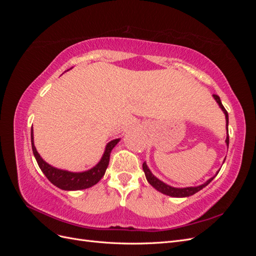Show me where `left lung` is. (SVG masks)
Returning <instances> with one entry per match:
<instances>
[{"label": "left lung", "instance_id": "1", "mask_svg": "<svg viewBox=\"0 0 256 256\" xmlns=\"http://www.w3.org/2000/svg\"><path fill=\"white\" fill-rule=\"evenodd\" d=\"M214 98L216 99V102L219 104L220 108L222 109V111L224 112V114H226V128L228 126V111L226 110V108L223 106L222 102H221V99L218 95L214 94ZM228 142H230V138H228V134L226 136V144L228 145ZM143 171L145 173V176H146V180L147 182H148L152 187L154 189H157L159 192L164 193V194H166V196H174V198H184V196H193L194 193L198 192L200 190H202L204 187H206V186L210 182L214 177L210 178V180H207L204 184H200L198 186V187H189V188H182V189H180V188H173L171 187V186H168L164 182H162L161 180H159L158 178L154 177L152 172L150 171V168H147L146 164L144 162L143 164Z\"/></svg>", "mask_w": 256, "mask_h": 256}]
</instances>
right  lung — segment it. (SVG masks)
Segmentation results:
<instances>
[{
	"mask_svg": "<svg viewBox=\"0 0 256 256\" xmlns=\"http://www.w3.org/2000/svg\"><path fill=\"white\" fill-rule=\"evenodd\" d=\"M30 141H32V150L33 154L36 158V161L38 166H40L42 173L46 175V177L58 188L62 190H83L92 187L96 184L102 177L104 175L106 170L109 166L110 161V154L113 150V147L118 143L120 138H116L111 142L108 143L104 156L102 160L99 161V164L92 168L88 170V171L81 172V173H72L68 171H63V170H58L49 166L47 162L44 161L40 154L37 152L34 141H33V127L30 129Z\"/></svg>",
	"mask_w": 256,
	"mask_h": 256,
	"instance_id": "1",
	"label": "right lung"
}]
</instances>
